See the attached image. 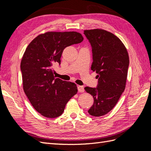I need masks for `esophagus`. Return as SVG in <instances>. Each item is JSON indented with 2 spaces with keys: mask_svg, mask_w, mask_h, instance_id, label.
I'll use <instances>...</instances> for the list:
<instances>
[{
  "mask_svg": "<svg viewBox=\"0 0 151 151\" xmlns=\"http://www.w3.org/2000/svg\"><path fill=\"white\" fill-rule=\"evenodd\" d=\"M78 91H79V92H81V93H83V92H84V86H78Z\"/></svg>",
  "mask_w": 151,
  "mask_h": 151,
  "instance_id": "obj_1",
  "label": "esophagus"
}]
</instances>
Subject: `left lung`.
Returning <instances> with one entry per match:
<instances>
[{
  "mask_svg": "<svg viewBox=\"0 0 151 151\" xmlns=\"http://www.w3.org/2000/svg\"><path fill=\"white\" fill-rule=\"evenodd\" d=\"M92 49L91 69L97 73V88L85 87L94 99L88 113L99 117L116 105L125 89L129 66V54L122 41L114 34L102 29L84 30Z\"/></svg>",
  "mask_w": 151,
  "mask_h": 151,
  "instance_id": "left-lung-1",
  "label": "left lung"
}]
</instances>
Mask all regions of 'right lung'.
Listing matches in <instances>:
<instances>
[{
    "label": "right lung",
    "mask_w": 151,
    "mask_h": 151,
    "mask_svg": "<svg viewBox=\"0 0 151 151\" xmlns=\"http://www.w3.org/2000/svg\"><path fill=\"white\" fill-rule=\"evenodd\" d=\"M83 40L76 32H49L39 35L26 49L21 62L23 89L35 110L43 116L59 117L77 93L75 83L55 78L52 66L61 63L65 48Z\"/></svg>",
    "instance_id": "obj_1"
}]
</instances>
